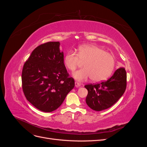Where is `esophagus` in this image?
Instances as JSON below:
<instances>
[{
    "label": "esophagus",
    "instance_id": "esophagus-1",
    "mask_svg": "<svg viewBox=\"0 0 147 147\" xmlns=\"http://www.w3.org/2000/svg\"><path fill=\"white\" fill-rule=\"evenodd\" d=\"M75 87L78 88V87H80V86H81V83H80L79 82H75Z\"/></svg>",
    "mask_w": 147,
    "mask_h": 147
}]
</instances>
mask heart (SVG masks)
I'll return each instance as SVG.
<instances>
[{
    "mask_svg": "<svg viewBox=\"0 0 147 147\" xmlns=\"http://www.w3.org/2000/svg\"><path fill=\"white\" fill-rule=\"evenodd\" d=\"M84 63V68L74 74L78 81H84L91 78L94 82H100L107 79L113 72L115 67L114 56L104 49L94 45L79 47L77 53L70 51L65 54L64 64L71 72H75L78 67Z\"/></svg>",
    "mask_w": 147,
    "mask_h": 147,
    "instance_id": "obj_1",
    "label": "heart"
}]
</instances>
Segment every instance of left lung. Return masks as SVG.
Returning a JSON list of instances; mask_svg holds the SVG:
<instances>
[{"instance_id": "1", "label": "left lung", "mask_w": 147, "mask_h": 147, "mask_svg": "<svg viewBox=\"0 0 147 147\" xmlns=\"http://www.w3.org/2000/svg\"><path fill=\"white\" fill-rule=\"evenodd\" d=\"M126 84V72L124 68L120 67L107 81L84 86L88 91L86 104L95 111L109 109L123 96Z\"/></svg>"}]
</instances>
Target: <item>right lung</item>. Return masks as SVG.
<instances>
[{
	"label": "right lung",
	"mask_w": 147,
	"mask_h": 147,
	"mask_svg": "<svg viewBox=\"0 0 147 147\" xmlns=\"http://www.w3.org/2000/svg\"><path fill=\"white\" fill-rule=\"evenodd\" d=\"M21 80L26 98L44 112L59 107L75 86L64 65L59 42L45 43L34 49L24 64Z\"/></svg>",
	"instance_id": "obj_1"
}]
</instances>
